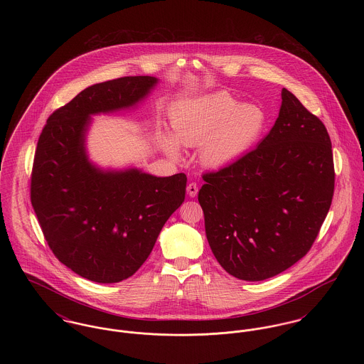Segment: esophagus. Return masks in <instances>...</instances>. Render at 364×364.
Instances as JSON below:
<instances>
[{
	"label": "esophagus",
	"instance_id": "34e87169",
	"mask_svg": "<svg viewBox=\"0 0 364 364\" xmlns=\"http://www.w3.org/2000/svg\"><path fill=\"white\" fill-rule=\"evenodd\" d=\"M187 193L190 195L191 198H195L198 195V186L196 183H190L187 187Z\"/></svg>",
	"mask_w": 364,
	"mask_h": 364
}]
</instances>
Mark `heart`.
<instances>
[{
    "instance_id": "heart-1",
    "label": "heart",
    "mask_w": 364,
    "mask_h": 364,
    "mask_svg": "<svg viewBox=\"0 0 364 364\" xmlns=\"http://www.w3.org/2000/svg\"><path fill=\"white\" fill-rule=\"evenodd\" d=\"M173 135L162 134L161 144L172 156H181V146H200V161L210 168L233 164L259 140L266 113L255 104H239L224 91L206 94L174 105L171 110Z\"/></svg>"
}]
</instances>
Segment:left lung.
I'll return each mask as SVG.
<instances>
[{
	"label": "left lung",
	"instance_id": "1",
	"mask_svg": "<svg viewBox=\"0 0 364 364\" xmlns=\"http://www.w3.org/2000/svg\"><path fill=\"white\" fill-rule=\"evenodd\" d=\"M255 150L214 173L198 200L210 248L233 277L262 281L301 259L323 224L334 191L329 134L291 91Z\"/></svg>",
	"mask_w": 364,
	"mask_h": 364
}]
</instances>
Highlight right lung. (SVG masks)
<instances>
[{
    "label": "right lung",
    "instance_id": "obj_1",
    "mask_svg": "<svg viewBox=\"0 0 364 364\" xmlns=\"http://www.w3.org/2000/svg\"><path fill=\"white\" fill-rule=\"evenodd\" d=\"M158 85L127 76L87 87L48 119L35 151L31 203L53 254L80 277L113 284L138 272L186 198L187 176L104 169L87 153L92 116L136 107Z\"/></svg>",
    "mask_w": 364,
    "mask_h": 364
}]
</instances>
